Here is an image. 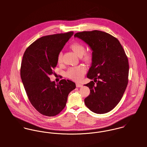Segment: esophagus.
<instances>
[{
    "mask_svg": "<svg viewBox=\"0 0 147 147\" xmlns=\"http://www.w3.org/2000/svg\"><path fill=\"white\" fill-rule=\"evenodd\" d=\"M76 87H78V88H80V87H82L83 85L80 84V83H76Z\"/></svg>",
    "mask_w": 147,
    "mask_h": 147,
    "instance_id": "obj_1",
    "label": "esophagus"
}]
</instances>
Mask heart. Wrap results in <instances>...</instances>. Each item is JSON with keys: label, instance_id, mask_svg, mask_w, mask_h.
Instances as JSON below:
<instances>
[{"label": "heart", "instance_id": "b5f03b06", "mask_svg": "<svg viewBox=\"0 0 147 147\" xmlns=\"http://www.w3.org/2000/svg\"><path fill=\"white\" fill-rule=\"evenodd\" d=\"M71 49L79 56L83 57V59L86 61H90L92 59V54L90 53L85 51V47L84 45L79 42H75L70 46ZM62 53L61 52L58 56V62L61 63L62 62ZM86 72V67L84 65H79L76 67H73L69 68L67 72V76L68 78L75 80L79 81L82 79Z\"/></svg>", "mask_w": 147, "mask_h": 147}]
</instances>
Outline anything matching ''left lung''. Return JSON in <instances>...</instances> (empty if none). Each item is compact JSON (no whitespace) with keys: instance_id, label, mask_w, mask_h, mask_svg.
Returning <instances> with one entry per match:
<instances>
[{"instance_id":"left-lung-1","label":"left lung","mask_w":147,"mask_h":147,"mask_svg":"<svg viewBox=\"0 0 147 147\" xmlns=\"http://www.w3.org/2000/svg\"><path fill=\"white\" fill-rule=\"evenodd\" d=\"M74 37L92 50L87 78L94 81L84 85L90 91L84 103L93 113H108L119 102L128 84L129 64L125 51L118 39L104 32L85 31Z\"/></svg>"}]
</instances>
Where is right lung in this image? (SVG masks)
Instances as JSON below:
<instances>
[{
  "label": "right lung",
  "mask_w": 147,
  "mask_h": 147,
  "mask_svg": "<svg viewBox=\"0 0 147 147\" xmlns=\"http://www.w3.org/2000/svg\"><path fill=\"white\" fill-rule=\"evenodd\" d=\"M73 32L43 36L25 50L21 62L20 75L26 94L33 106L42 115L53 117L65 106L68 94L76 88L69 80L59 83L49 76L58 63V56Z\"/></svg>",
  "instance_id": "right-lung-1"
}]
</instances>
